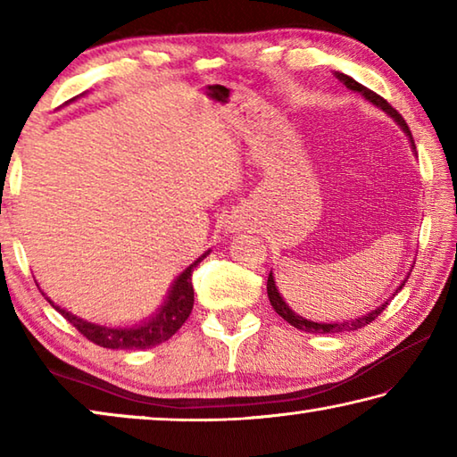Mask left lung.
Listing matches in <instances>:
<instances>
[{
    "label": "left lung",
    "mask_w": 457,
    "mask_h": 457,
    "mask_svg": "<svg viewBox=\"0 0 457 457\" xmlns=\"http://www.w3.org/2000/svg\"><path fill=\"white\" fill-rule=\"evenodd\" d=\"M335 76L337 79L345 84L346 88L349 90H354V92H361L362 96H365L369 103H373L375 106H378L381 108V111H385L386 114H389V117L397 122V125L403 129V133L409 137V143H411V149L415 151V141H413V135H411V130H409V127H407V122L403 120V117H401V114L395 111V108H393L389 103H386L385 98H381L378 95H375L373 90H369L367 87H362V84H359L357 80H353L351 76H346V74H340V72H335ZM409 278V276H407ZM407 278L403 280V284L399 286V288L395 290V292H399L401 288H403L405 286V282H407ZM393 296H395V294H393ZM268 298H270V304L274 306V311L282 316V319L286 320V322H290L294 328H300V330H304V332H316V335H327V332H349V330H357V328H362V327H367L369 322H373L378 314H381L385 308H386V304L391 303V300H386L385 304H381V306H377L375 311H370L369 314H365V316H361V319H354V320H346V322H312V320H306V319H303V316L300 314H296L292 311V308L284 303L282 300V296H280V292H278V288H276V282H274V276H272V272H270V276H268Z\"/></svg>",
    "instance_id": "1"
}]
</instances>
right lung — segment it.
I'll use <instances>...</instances> for the list:
<instances>
[{
	"mask_svg": "<svg viewBox=\"0 0 457 457\" xmlns=\"http://www.w3.org/2000/svg\"><path fill=\"white\" fill-rule=\"evenodd\" d=\"M207 253H210V250H207L204 256H199L191 266L185 268L183 272L177 276V280L173 282L171 290H169L163 306H161L149 320H145L143 324H137V327L117 328V327H104V324L88 322L80 319V316L68 312L66 308H60L58 304H54L44 292L42 294L46 296V300H48V303L56 308V311L64 316V319L71 322L76 330L80 332L82 337H87L90 340V343L104 346V349H125V351L151 349V346H157L171 338L175 332L183 327V322L189 319L191 308H193L191 274Z\"/></svg>",
	"mask_w": 457,
	"mask_h": 457,
	"instance_id": "obj_1",
	"label": "right lung"
}]
</instances>
